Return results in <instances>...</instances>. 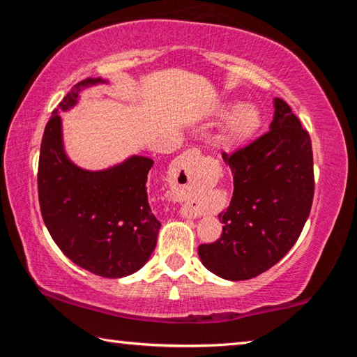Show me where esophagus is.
<instances>
[{"label": "esophagus", "instance_id": "34e87169", "mask_svg": "<svg viewBox=\"0 0 357 357\" xmlns=\"http://www.w3.org/2000/svg\"><path fill=\"white\" fill-rule=\"evenodd\" d=\"M202 153L198 149H189L174 159L172 164V172L174 178H179V183H183L185 189L198 185V164H200ZM181 215L183 217H198L200 213L195 208L189 206L181 208Z\"/></svg>", "mask_w": 357, "mask_h": 357}]
</instances>
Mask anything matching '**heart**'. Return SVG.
<instances>
[{
	"label": "heart",
	"instance_id": "obj_1",
	"mask_svg": "<svg viewBox=\"0 0 357 357\" xmlns=\"http://www.w3.org/2000/svg\"><path fill=\"white\" fill-rule=\"evenodd\" d=\"M233 105H228L231 108ZM225 110V112H227ZM261 124V114L259 110L252 104L238 105L228 114V118L223 124L222 138L225 143H241L249 140V138L258 130Z\"/></svg>",
	"mask_w": 357,
	"mask_h": 357
}]
</instances>
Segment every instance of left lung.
Returning <instances> with one entry per match:
<instances>
[{"instance_id": "1", "label": "left lung", "mask_w": 357, "mask_h": 357, "mask_svg": "<svg viewBox=\"0 0 357 357\" xmlns=\"http://www.w3.org/2000/svg\"><path fill=\"white\" fill-rule=\"evenodd\" d=\"M233 198L222 236L198 247L204 268L225 280L257 277L287 255L298 241L313 202L310 135L285 100L274 99L269 132L231 155Z\"/></svg>"}]
</instances>
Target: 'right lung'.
I'll use <instances>...</instances> for the list:
<instances>
[{
  "mask_svg": "<svg viewBox=\"0 0 357 357\" xmlns=\"http://www.w3.org/2000/svg\"><path fill=\"white\" fill-rule=\"evenodd\" d=\"M107 83L86 78L77 83L45 126L38 190L42 219L70 261L96 275L119 279L137 273L155 249L160 222L148 202V173L154 160L130 155L105 170L77 167L64 151L63 121L83 88Z\"/></svg>",
  "mask_w": 357,
  "mask_h": 357,
  "instance_id": "obj_1",
  "label": "right lung"
}]
</instances>
